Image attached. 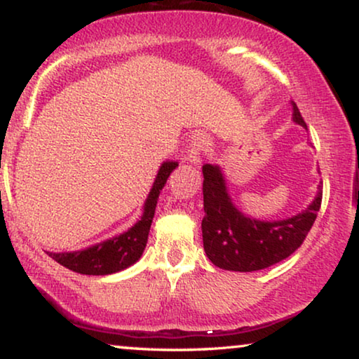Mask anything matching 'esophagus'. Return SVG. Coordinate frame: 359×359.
Instances as JSON below:
<instances>
[{"mask_svg":"<svg viewBox=\"0 0 359 359\" xmlns=\"http://www.w3.org/2000/svg\"><path fill=\"white\" fill-rule=\"evenodd\" d=\"M205 149H208V140L203 135L193 137V140L189 142L188 147V161L193 165L201 163V155L204 154Z\"/></svg>","mask_w":359,"mask_h":359,"instance_id":"esophagus-1","label":"esophagus"}]
</instances>
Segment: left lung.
I'll return each mask as SVG.
<instances>
[{
    "mask_svg": "<svg viewBox=\"0 0 359 359\" xmlns=\"http://www.w3.org/2000/svg\"><path fill=\"white\" fill-rule=\"evenodd\" d=\"M292 122L307 129L296 102ZM204 183V252L215 266L250 273L273 266L292 255L306 240L322 204V188L302 212L279 220H263L245 214L235 205L220 165L203 166Z\"/></svg>",
    "mask_w": 359,
    "mask_h": 359,
    "instance_id": "1",
    "label": "left lung"
}]
</instances>
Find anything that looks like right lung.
I'll use <instances>...</instances> for the list:
<instances>
[{
    "instance_id": "1",
    "label": "right lung",
    "mask_w": 359,
    "mask_h": 359,
    "mask_svg": "<svg viewBox=\"0 0 359 359\" xmlns=\"http://www.w3.org/2000/svg\"><path fill=\"white\" fill-rule=\"evenodd\" d=\"M176 168H178V161L175 160H166L160 165L158 173H156L150 193L144 203L142 215L126 232L102 240L100 243L90 245L86 248L76 250V252H47L48 257L72 271L90 274V276H106V274L119 273L122 269L132 266L139 262L144 253L158 196L165 188L171 171Z\"/></svg>"
}]
</instances>
